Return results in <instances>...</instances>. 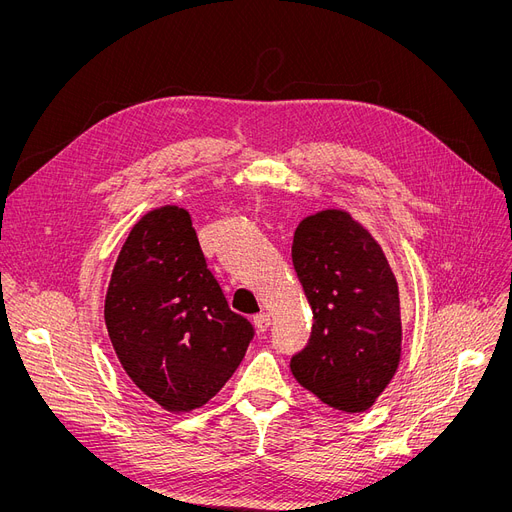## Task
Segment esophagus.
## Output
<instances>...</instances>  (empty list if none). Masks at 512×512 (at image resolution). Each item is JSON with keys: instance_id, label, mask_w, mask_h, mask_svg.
I'll return each mask as SVG.
<instances>
[{"instance_id": "esophagus-1", "label": "esophagus", "mask_w": 512, "mask_h": 512, "mask_svg": "<svg viewBox=\"0 0 512 512\" xmlns=\"http://www.w3.org/2000/svg\"><path fill=\"white\" fill-rule=\"evenodd\" d=\"M253 324L259 332H267V328H270V315L267 313H259L253 317Z\"/></svg>"}]
</instances>
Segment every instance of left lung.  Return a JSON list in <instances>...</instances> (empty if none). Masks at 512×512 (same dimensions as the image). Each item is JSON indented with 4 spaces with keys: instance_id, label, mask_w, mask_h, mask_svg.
<instances>
[{
    "instance_id": "1",
    "label": "left lung",
    "mask_w": 512,
    "mask_h": 512,
    "mask_svg": "<svg viewBox=\"0 0 512 512\" xmlns=\"http://www.w3.org/2000/svg\"><path fill=\"white\" fill-rule=\"evenodd\" d=\"M292 265L313 328L307 346L290 359V371L328 407L363 413L400 361V299L390 263L351 213L324 209L294 232Z\"/></svg>"
}]
</instances>
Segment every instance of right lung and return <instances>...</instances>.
Masks as SVG:
<instances>
[{
	"label": "right lung",
	"mask_w": 512,
	"mask_h": 512,
	"mask_svg": "<svg viewBox=\"0 0 512 512\" xmlns=\"http://www.w3.org/2000/svg\"><path fill=\"white\" fill-rule=\"evenodd\" d=\"M103 315L128 378L172 413L199 409L218 394L255 334L249 319L230 311L191 215L176 205L132 226Z\"/></svg>",
	"instance_id": "add662e5"
}]
</instances>
